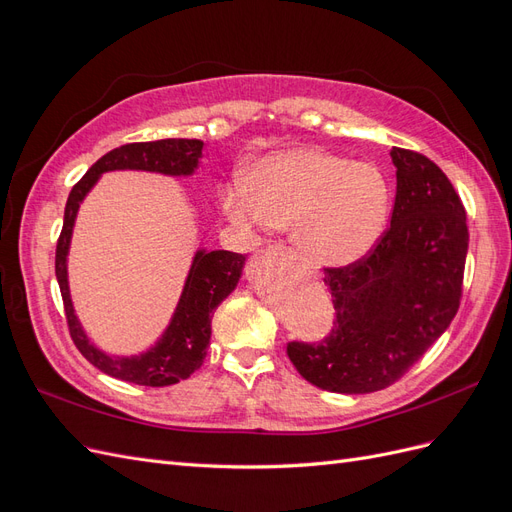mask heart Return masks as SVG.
I'll return each instance as SVG.
<instances>
[{
  "mask_svg": "<svg viewBox=\"0 0 512 512\" xmlns=\"http://www.w3.org/2000/svg\"><path fill=\"white\" fill-rule=\"evenodd\" d=\"M220 203L235 226L247 232L292 226L305 258L342 267L374 250L384 235L393 188L376 164L301 147L260 158L250 181L226 185Z\"/></svg>",
  "mask_w": 512,
  "mask_h": 512,
  "instance_id": "heart-1",
  "label": "heart"
}]
</instances>
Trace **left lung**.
<instances>
[{
	"label": "left lung",
	"instance_id": "obj_1",
	"mask_svg": "<svg viewBox=\"0 0 512 512\" xmlns=\"http://www.w3.org/2000/svg\"><path fill=\"white\" fill-rule=\"evenodd\" d=\"M397 194L374 250L324 269L335 322L320 342H290L288 359L322 391L363 395L397 382L448 329L468 256L466 209L423 153L391 149Z\"/></svg>",
	"mask_w": 512,
	"mask_h": 512
}]
</instances>
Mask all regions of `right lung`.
Listing matches in <instances>:
<instances>
[{
    "mask_svg": "<svg viewBox=\"0 0 512 512\" xmlns=\"http://www.w3.org/2000/svg\"><path fill=\"white\" fill-rule=\"evenodd\" d=\"M200 156H203V141H196V138H162L151 143L121 145L91 166L68 196L64 228H61L55 252V275L61 299H64L72 342L91 365L108 376L141 386H168L190 378L205 361L211 339V316L215 307L237 288L245 256L226 250H198L190 273L185 277L175 314L156 346L141 354L111 356L89 342L70 299L68 252L76 213L89 190L108 170H147V173L170 177H188L196 170Z\"/></svg>",
    "mask_w": 512,
    "mask_h": 512,
    "instance_id": "add662e5",
    "label": "right lung"
}]
</instances>
